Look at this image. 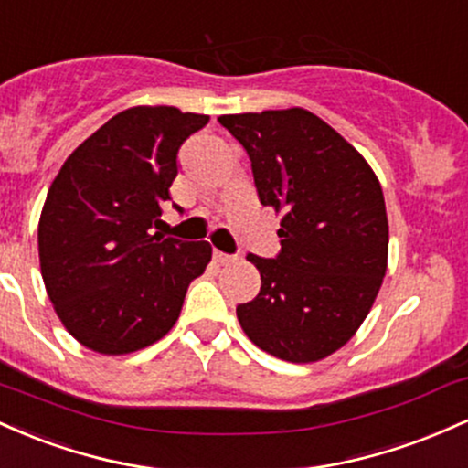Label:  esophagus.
<instances>
[{
	"mask_svg": "<svg viewBox=\"0 0 468 468\" xmlns=\"http://www.w3.org/2000/svg\"><path fill=\"white\" fill-rule=\"evenodd\" d=\"M214 261H217L218 265H228V262H232V261H234V256L225 254V251H218V250H214Z\"/></svg>",
	"mask_w": 468,
	"mask_h": 468,
	"instance_id": "esophagus-1",
	"label": "esophagus"
}]
</instances>
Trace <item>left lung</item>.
Segmentation results:
<instances>
[{"instance_id": "obj_1", "label": "left lung", "mask_w": 468, "mask_h": 468, "mask_svg": "<svg viewBox=\"0 0 468 468\" xmlns=\"http://www.w3.org/2000/svg\"><path fill=\"white\" fill-rule=\"evenodd\" d=\"M243 145L262 206L281 214V254L261 259V292L236 316L256 347L316 362L347 345L369 314L389 254L376 172L349 141L304 108L223 114Z\"/></svg>"}]
</instances>
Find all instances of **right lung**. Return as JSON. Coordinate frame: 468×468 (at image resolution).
Segmentation results:
<instances>
[{
	"label": "right lung",
	"instance_id": "add662e5",
	"mask_svg": "<svg viewBox=\"0 0 468 468\" xmlns=\"http://www.w3.org/2000/svg\"><path fill=\"white\" fill-rule=\"evenodd\" d=\"M207 121L175 106L128 108L88 136L52 181L37 232L41 276L83 347L123 356L154 345L212 261L207 240L150 234L170 201L178 148Z\"/></svg>",
	"mask_w": 468,
	"mask_h": 468
}]
</instances>
